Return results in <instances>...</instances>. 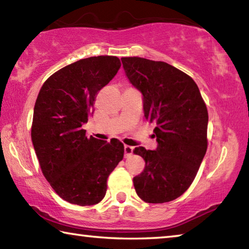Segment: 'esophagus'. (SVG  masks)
Listing matches in <instances>:
<instances>
[{"mask_svg": "<svg viewBox=\"0 0 249 249\" xmlns=\"http://www.w3.org/2000/svg\"><path fill=\"white\" fill-rule=\"evenodd\" d=\"M133 150H134L133 147L125 145L124 146V155H125V157L127 158V157H129V156H132L133 155Z\"/></svg>", "mask_w": 249, "mask_h": 249, "instance_id": "esophagus-1", "label": "esophagus"}]
</instances>
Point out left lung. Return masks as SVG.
<instances>
[{"label":"left lung","instance_id":"1","mask_svg":"<svg viewBox=\"0 0 249 249\" xmlns=\"http://www.w3.org/2000/svg\"><path fill=\"white\" fill-rule=\"evenodd\" d=\"M129 82L142 95L144 115L154 129L155 150L136 147L145 160L134 177L137 196L147 203H165L188 190L208 148L206 105L191 77L167 62L122 58Z\"/></svg>","mask_w":249,"mask_h":249}]
</instances>
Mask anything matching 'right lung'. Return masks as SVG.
<instances>
[{
	"mask_svg": "<svg viewBox=\"0 0 249 249\" xmlns=\"http://www.w3.org/2000/svg\"><path fill=\"white\" fill-rule=\"evenodd\" d=\"M120 68V59L114 56L81 59L50 75L37 96L34 148L45 178L69 203H99L107 193L109 174L123 159L120 141L88 137L82 129L93 113L98 92Z\"/></svg>",
	"mask_w": 249,
	"mask_h": 249,
	"instance_id": "1",
	"label": "right lung"
}]
</instances>
